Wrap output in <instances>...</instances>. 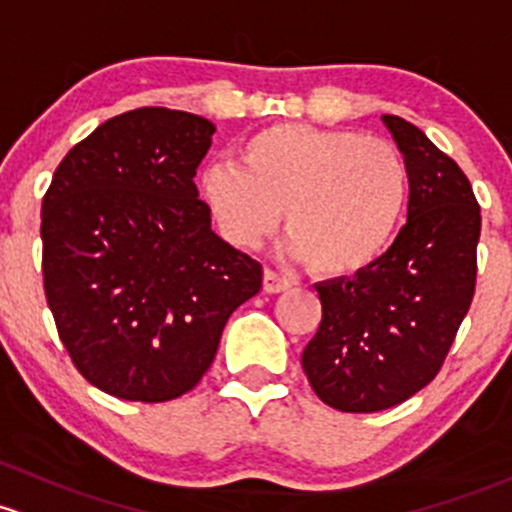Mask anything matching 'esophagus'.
<instances>
[{"label": "esophagus", "mask_w": 512, "mask_h": 512, "mask_svg": "<svg viewBox=\"0 0 512 512\" xmlns=\"http://www.w3.org/2000/svg\"><path fill=\"white\" fill-rule=\"evenodd\" d=\"M291 286L293 283L288 281L286 276H278V273L271 271V268H266V271H263V291L266 293H283V291H288Z\"/></svg>", "instance_id": "esophagus-1"}]
</instances>
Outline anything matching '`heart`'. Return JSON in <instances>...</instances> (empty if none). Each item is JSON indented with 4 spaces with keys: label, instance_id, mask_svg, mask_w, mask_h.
Masks as SVG:
<instances>
[{
    "label": "heart",
    "instance_id": "obj_1",
    "mask_svg": "<svg viewBox=\"0 0 512 512\" xmlns=\"http://www.w3.org/2000/svg\"><path fill=\"white\" fill-rule=\"evenodd\" d=\"M239 162H212L199 175L221 234L256 249L286 209L288 254L330 278L357 276L384 256L412 192L399 147L355 130L271 125L244 140Z\"/></svg>",
    "mask_w": 512,
    "mask_h": 512
}]
</instances>
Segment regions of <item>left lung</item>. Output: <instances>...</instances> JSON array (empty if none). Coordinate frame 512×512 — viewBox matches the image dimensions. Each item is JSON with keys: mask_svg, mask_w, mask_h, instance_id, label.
I'll return each instance as SVG.
<instances>
[{"mask_svg": "<svg viewBox=\"0 0 512 512\" xmlns=\"http://www.w3.org/2000/svg\"><path fill=\"white\" fill-rule=\"evenodd\" d=\"M409 167L407 224L367 271L318 283L323 320L303 350L337 412L402 404L436 377L476 291L481 207L468 177L419 128L382 115Z\"/></svg>", "mask_w": 512, "mask_h": 512, "instance_id": "left-lung-1", "label": "left lung"}]
</instances>
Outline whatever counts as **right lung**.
Returning <instances> with one entry per match:
<instances>
[{
  "mask_svg": "<svg viewBox=\"0 0 512 512\" xmlns=\"http://www.w3.org/2000/svg\"><path fill=\"white\" fill-rule=\"evenodd\" d=\"M202 115H115L56 167L41 207L44 291L78 372L125 402L182 397L214 362L261 263L214 234L194 187Z\"/></svg>",
  "mask_w": 512,
  "mask_h": 512,
  "instance_id": "1",
  "label": "right lung"
}]
</instances>
